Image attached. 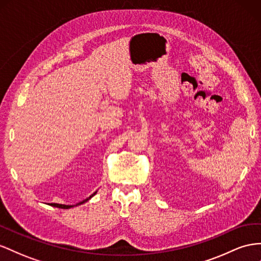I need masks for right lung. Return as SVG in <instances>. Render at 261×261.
Segmentation results:
<instances>
[{
	"instance_id": "add662e5",
	"label": "right lung",
	"mask_w": 261,
	"mask_h": 261,
	"mask_svg": "<svg viewBox=\"0 0 261 261\" xmlns=\"http://www.w3.org/2000/svg\"><path fill=\"white\" fill-rule=\"evenodd\" d=\"M96 192H97V191H95L93 194H91V195L89 196V198H87L86 200H83V201H81V202H79V203H76V204H72V205H66V204H58V203H50V204H49V205L55 206V207H59V208H70V207H73V206H76V205H81V204L88 202L91 198H92V196H94V195L96 194Z\"/></svg>"
}]
</instances>
